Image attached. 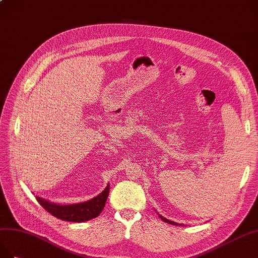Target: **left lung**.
<instances>
[{"label": "left lung", "instance_id": "obj_1", "mask_svg": "<svg viewBox=\"0 0 258 258\" xmlns=\"http://www.w3.org/2000/svg\"><path fill=\"white\" fill-rule=\"evenodd\" d=\"M159 215V217L163 220V222H165V223H167V224H171V225H176V226H178V224L177 223H175V222H172V220H170V219H167V218H165V217H163V216H161L160 214H158ZM179 226H182V225H180L179 224Z\"/></svg>", "mask_w": 258, "mask_h": 258}]
</instances>
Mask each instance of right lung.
Wrapping results in <instances>:
<instances>
[{
  "label": "right lung",
  "instance_id": "1",
  "mask_svg": "<svg viewBox=\"0 0 258 258\" xmlns=\"http://www.w3.org/2000/svg\"><path fill=\"white\" fill-rule=\"evenodd\" d=\"M109 187L110 185H108L101 194L91 199V200L77 204H57L40 197H36V200L48 213L57 218L66 220V222L83 223L97 217L104 210L109 196Z\"/></svg>",
  "mask_w": 258,
  "mask_h": 258
}]
</instances>
